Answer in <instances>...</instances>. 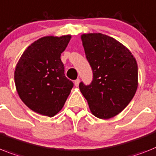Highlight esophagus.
<instances>
[{
    "instance_id": "34e87169",
    "label": "esophagus",
    "mask_w": 156,
    "mask_h": 156,
    "mask_svg": "<svg viewBox=\"0 0 156 156\" xmlns=\"http://www.w3.org/2000/svg\"><path fill=\"white\" fill-rule=\"evenodd\" d=\"M79 83H80V80H79V79H76V80L74 81V85H75V86H78Z\"/></svg>"
}]
</instances>
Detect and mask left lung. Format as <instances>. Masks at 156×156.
Here are the masks:
<instances>
[{
    "label": "left lung",
    "mask_w": 156,
    "mask_h": 156,
    "mask_svg": "<svg viewBox=\"0 0 156 156\" xmlns=\"http://www.w3.org/2000/svg\"><path fill=\"white\" fill-rule=\"evenodd\" d=\"M81 39L93 81L89 86L81 82L80 91L94 116L112 118L125 109L136 92V60L125 46L106 35L82 34Z\"/></svg>",
    "instance_id": "left-lung-1"
}]
</instances>
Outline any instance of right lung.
Here are the masks:
<instances>
[{
    "label": "right lung",
    "mask_w": 156,
    "mask_h": 156,
    "mask_svg": "<svg viewBox=\"0 0 156 156\" xmlns=\"http://www.w3.org/2000/svg\"><path fill=\"white\" fill-rule=\"evenodd\" d=\"M70 39V35L40 38L27 47L16 66L14 80L18 95L39 114L55 116L74 86L65 76L60 58Z\"/></svg>",
    "instance_id": "right-lung-1"
}]
</instances>
